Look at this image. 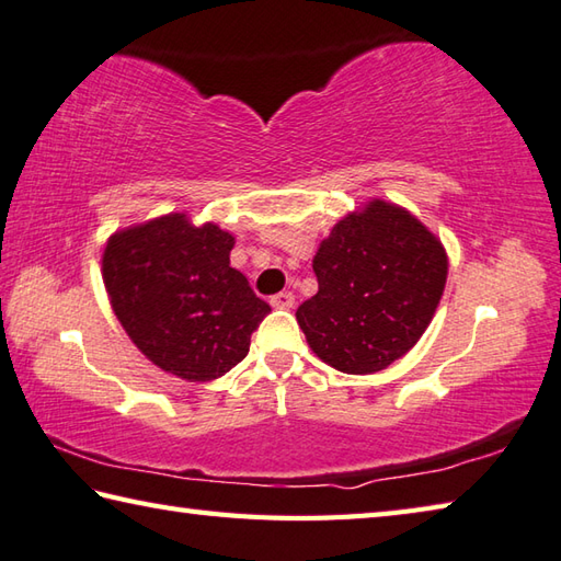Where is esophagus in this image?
Here are the masks:
<instances>
[{
    "instance_id": "esophagus-1",
    "label": "esophagus",
    "mask_w": 561,
    "mask_h": 561,
    "mask_svg": "<svg viewBox=\"0 0 561 561\" xmlns=\"http://www.w3.org/2000/svg\"><path fill=\"white\" fill-rule=\"evenodd\" d=\"M271 305H273V308H278V310H290L295 305V295L290 290H283L278 295H273Z\"/></svg>"
}]
</instances>
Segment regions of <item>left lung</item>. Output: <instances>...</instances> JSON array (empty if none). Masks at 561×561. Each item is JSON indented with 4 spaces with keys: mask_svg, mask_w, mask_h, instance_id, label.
Returning <instances> with one entry per match:
<instances>
[{
    "mask_svg": "<svg viewBox=\"0 0 561 561\" xmlns=\"http://www.w3.org/2000/svg\"><path fill=\"white\" fill-rule=\"evenodd\" d=\"M447 253L408 209L374 199L340 219L312 259L317 293L295 317L344 374L383 371L417 344L447 283Z\"/></svg>",
    "mask_w": 561,
    "mask_h": 561,
    "instance_id": "obj_1",
    "label": "left lung"
}]
</instances>
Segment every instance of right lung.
<instances>
[{"mask_svg": "<svg viewBox=\"0 0 561 561\" xmlns=\"http://www.w3.org/2000/svg\"><path fill=\"white\" fill-rule=\"evenodd\" d=\"M234 237L213 221L165 215L116 231L102 278L116 320L146 358L190 383L225 376L271 312L229 266Z\"/></svg>", "mask_w": 561, "mask_h": 561, "instance_id": "1", "label": "right lung"}]
</instances>
